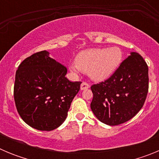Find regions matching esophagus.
<instances>
[{
  "label": "esophagus",
  "mask_w": 159,
  "mask_h": 159,
  "mask_svg": "<svg viewBox=\"0 0 159 159\" xmlns=\"http://www.w3.org/2000/svg\"><path fill=\"white\" fill-rule=\"evenodd\" d=\"M90 88V85L86 82H83L80 85V89L82 90V91L83 90L88 89V88Z\"/></svg>",
  "instance_id": "esophagus-1"
}]
</instances>
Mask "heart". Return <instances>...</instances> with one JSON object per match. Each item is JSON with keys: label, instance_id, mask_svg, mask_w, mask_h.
I'll use <instances>...</instances> for the list:
<instances>
[{"label": "heart", "instance_id": "b5f03b06", "mask_svg": "<svg viewBox=\"0 0 159 159\" xmlns=\"http://www.w3.org/2000/svg\"><path fill=\"white\" fill-rule=\"evenodd\" d=\"M122 59L123 52L118 47L88 49L77 56L75 64L70 66V70L75 73L88 71L92 80L102 81L117 70Z\"/></svg>", "mask_w": 159, "mask_h": 159}]
</instances>
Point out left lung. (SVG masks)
<instances>
[{"label":"left lung","instance_id":"8db88e82","mask_svg":"<svg viewBox=\"0 0 159 159\" xmlns=\"http://www.w3.org/2000/svg\"><path fill=\"white\" fill-rule=\"evenodd\" d=\"M148 88L147 63L139 53L130 52L110 78L91 87V109L105 124H122L141 110Z\"/></svg>","mask_w":159,"mask_h":159}]
</instances>
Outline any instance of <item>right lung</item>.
I'll list each match as a JSON object with an SVG mask.
<instances>
[{
  "instance_id": "right-lung-1",
  "label": "right lung",
  "mask_w": 159,
  "mask_h": 159,
  "mask_svg": "<svg viewBox=\"0 0 159 159\" xmlns=\"http://www.w3.org/2000/svg\"><path fill=\"white\" fill-rule=\"evenodd\" d=\"M67 67L41 51L19 65L14 84V100L20 116L39 130H52L65 121L81 82L65 77Z\"/></svg>"
}]
</instances>
